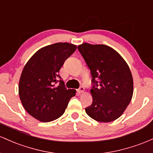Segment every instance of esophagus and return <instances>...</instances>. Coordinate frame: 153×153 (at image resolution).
I'll return each instance as SVG.
<instances>
[{"label": "esophagus", "instance_id": "1", "mask_svg": "<svg viewBox=\"0 0 153 153\" xmlns=\"http://www.w3.org/2000/svg\"><path fill=\"white\" fill-rule=\"evenodd\" d=\"M84 92H85V87H80L78 89V90H77V92H78L79 94L84 93Z\"/></svg>", "mask_w": 153, "mask_h": 153}]
</instances>
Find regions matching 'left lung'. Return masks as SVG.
Instances as JSON below:
<instances>
[{
    "label": "left lung",
    "instance_id": "left-lung-1",
    "mask_svg": "<svg viewBox=\"0 0 153 153\" xmlns=\"http://www.w3.org/2000/svg\"><path fill=\"white\" fill-rule=\"evenodd\" d=\"M78 50L90 69L93 84L90 90L92 103L86 108V113L99 122L117 119L133 95V78L127 63L105 45L83 43Z\"/></svg>",
    "mask_w": 153,
    "mask_h": 153
}]
</instances>
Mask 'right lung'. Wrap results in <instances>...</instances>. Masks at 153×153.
I'll list each match as a JSON object with an SVG mask.
<instances>
[{"label": "right lung", "instance_id": "right-lung-1", "mask_svg": "<svg viewBox=\"0 0 153 153\" xmlns=\"http://www.w3.org/2000/svg\"><path fill=\"white\" fill-rule=\"evenodd\" d=\"M76 49V45L68 42L50 45L37 51L24 67L19 95L26 111L39 121L50 122L61 117L76 95L75 90L66 88L58 74ZM58 82L59 85H56Z\"/></svg>", "mask_w": 153, "mask_h": 153}]
</instances>
